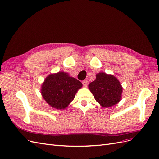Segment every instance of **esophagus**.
<instances>
[{
  "label": "esophagus",
  "mask_w": 159,
  "mask_h": 159,
  "mask_svg": "<svg viewBox=\"0 0 159 159\" xmlns=\"http://www.w3.org/2000/svg\"><path fill=\"white\" fill-rule=\"evenodd\" d=\"M82 84H83L84 87H87L88 84V81L87 80H84V81H82Z\"/></svg>",
  "instance_id": "1"
}]
</instances>
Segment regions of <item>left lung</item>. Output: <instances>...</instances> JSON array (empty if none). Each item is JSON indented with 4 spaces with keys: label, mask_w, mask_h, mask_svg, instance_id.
<instances>
[{
    "label": "left lung",
    "mask_w": 159,
    "mask_h": 159,
    "mask_svg": "<svg viewBox=\"0 0 159 159\" xmlns=\"http://www.w3.org/2000/svg\"><path fill=\"white\" fill-rule=\"evenodd\" d=\"M95 80L91 82L88 88L101 106L109 107L121 100L123 88L118 79L111 74L99 72Z\"/></svg>",
    "instance_id": "left-lung-1"
}]
</instances>
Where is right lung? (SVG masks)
Instances as JSON below:
<instances>
[{"label":"right lung","mask_w":159,"mask_h":159,"mask_svg":"<svg viewBox=\"0 0 159 159\" xmlns=\"http://www.w3.org/2000/svg\"><path fill=\"white\" fill-rule=\"evenodd\" d=\"M81 88V81L66 72L59 71L46 77L40 91L43 99L51 107L60 110L68 107Z\"/></svg>","instance_id":"add662e5"}]
</instances>
